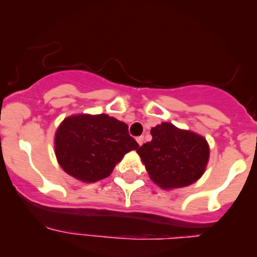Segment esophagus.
I'll return each instance as SVG.
<instances>
[{
    "label": "esophagus",
    "mask_w": 257,
    "mask_h": 257,
    "mask_svg": "<svg viewBox=\"0 0 257 257\" xmlns=\"http://www.w3.org/2000/svg\"><path fill=\"white\" fill-rule=\"evenodd\" d=\"M137 141H138V144H139V146H141L144 144V137H139V138H137Z\"/></svg>",
    "instance_id": "obj_1"
}]
</instances>
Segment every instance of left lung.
Here are the masks:
<instances>
[{"instance_id":"left-lung-1","label":"left lung","mask_w":257,"mask_h":257,"mask_svg":"<svg viewBox=\"0 0 257 257\" xmlns=\"http://www.w3.org/2000/svg\"><path fill=\"white\" fill-rule=\"evenodd\" d=\"M151 135L152 140L137 152L156 185L173 190L192 185L202 178L210 155L205 138L169 122L153 126Z\"/></svg>"}]
</instances>
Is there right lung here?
I'll list each match as a JSON object with an SVG mask.
<instances>
[{
	"mask_svg": "<svg viewBox=\"0 0 257 257\" xmlns=\"http://www.w3.org/2000/svg\"><path fill=\"white\" fill-rule=\"evenodd\" d=\"M138 149L128 125L106 113L66 117L54 137L59 166L72 178L88 184L110 176L125 153Z\"/></svg>",
	"mask_w": 257,
	"mask_h": 257,
	"instance_id": "right-lung-1",
	"label": "right lung"
}]
</instances>
